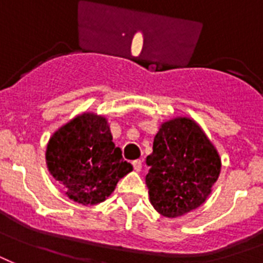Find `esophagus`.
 I'll list each match as a JSON object with an SVG mask.
<instances>
[{
    "label": "esophagus",
    "mask_w": 263,
    "mask_h": 263,
    "mask_svg": "<svg viewBox=\"0 0 263 263\" xmlns=\"http://www.w3.org/2000/svg\"><path fill=\"white\" fill-rule=\"evenodd\" d=\"M132 166H134V171H135V172H140V171H142V161L135 160L132 162Z\"/></svg>",
    "instance_id": "obj_1"
}]
</instances>
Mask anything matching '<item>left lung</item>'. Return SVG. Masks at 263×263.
Segmentation results:
<instances>
[{"label":"left lung","instance_id":"obj_1","mask_svg":"<svg viewBox=\"0 0 263 263\" xmlns=\"http://www.w3.org/2000/svg\"><path fill=\"white\" fill-rule=\"evenodd\" d=\"M150 202L157 212L175 218L199 208L221 171L218 152L190 117L161 124L146 158Z\"/></svg>","mask_w":263,"mask_h":263}]
</instances>
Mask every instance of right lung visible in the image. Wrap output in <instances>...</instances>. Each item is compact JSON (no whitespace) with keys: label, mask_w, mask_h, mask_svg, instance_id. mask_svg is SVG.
Returning a JSON list of instances; mask_svg holds the SVG:
<instances>
[{"label":"right lung","mask_w":263,"mask_h":263,"mask_svg":"<svg viewBox=\"0 0 263 263\" xmlns=\"http://www.w3.org/2000/svg\"><path fill=\"white\" fill-rule=\"evenodd\" d=\"M50 175L67 188V196L82 204L101 203L132 171L116 147L107 120L83 113L55 131L46 148Z\"/></svg>","instance_id":"add662e5"}]
</instances>
